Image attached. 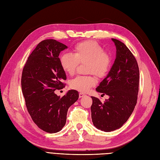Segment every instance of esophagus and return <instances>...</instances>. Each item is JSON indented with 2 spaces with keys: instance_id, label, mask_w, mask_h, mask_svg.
Listing matches in <instances>:
<instances>
[{
  "instance_id": "obj_1",
  "label": "esophagus",
  "mask_w": 160,
  "mask_h": 160,
  "mask_svg": "<svg viewBox=\"0 0 160 160\" xmlns=\"http://www.w3.org/2000/svg\"><path fill=\"white\" fill-rule=\"evenodd\" d=\"M85 96V93H82V92H80L79 93V98H82V97H83V96Z\"/></svg>"
}]
</instances>
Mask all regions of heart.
I'll return each instance as SVG.
<instances>
[{
  "instance_id": "obj_1",
  "label": "heart",
  "mask_w": 160,
  "mask_h": 160,
  "mask_svg": "<svg viewBox=\"0 0 160 160\" xmlns=\"http://www.w3.org/2000/svg\"><path fill=\"white\" fill-rule=\"evenodd\" d=\"M59 63L63 71L69 75L75 74L79 64L86 63L85 72L89 74L77 76L70 81L71 89L85 92L96 83L93 74L99 78L107 75L111 67L112 58L98 42L88 40L77 44L72 48V54L60 55Z\"/></svg>"
}]
</instances>
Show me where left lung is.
<instances>
[{"instance_id": "left-lung-1", "label": "left lung", "mask_w": 160, "mask_h": 160, "mask_svg": "<svg viewBox=\"0 0 160 160\" xmlns=\"http://www.w3.org/2000/svg\"><path fill=\"white\" fill-rule=\"evenodd\" d=\"M116 58L108 75L96 91L109 96L103 103L93 97L91 106L93 124L101 131L110 132L127 121L137 104L139 69L135 57L124 43L112 38Z\"/></svg>"}]
</instances>
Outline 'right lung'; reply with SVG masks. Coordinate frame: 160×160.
Wrapping results in <instances>:
<instances>
[{
    "label": "right lung",
    "instance_id": "1",
    "mask_svg": "<svg viewBox=\"0 0 160 160\" xmlns=\"http://www.w3.org/2000/svg\"><path fill=\"white\" fill-rule=\"evenodd\" d=\"M67 46L53 39L39 43L23 68L21 89L25 106L33 122L49 133L60 131L67 121L68 109L79 98L71 89L62 98L54 93L65 87V72L58 56Z\"/></svg>",
    "mask_w": 160,
    "mask_h": 160
}]
</instances>
